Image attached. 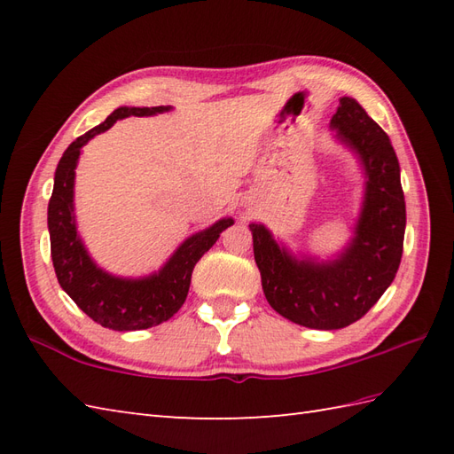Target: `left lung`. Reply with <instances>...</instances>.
I'll list each match as a JSON object with an SVG mask.
<instances>
[{"instance_id":"1","label":"left lung","mask_w":454,"mask_h":454,"mask_svg":"<svg viewBox=\"0 0 454 454\" xmlns=\"http://www.w3.org/2000/svg\"><path fill=\"white\" fill-rule=\"evenodd\" d=\"M330 129L353 152L364 176L353 236L333 257L293 254L265 224L252 222L254 255L267 302L312 330H340L359 320L396 277L406 232L400 163L388 134L353 98H341Z\"/></svg>"}]
</instances>
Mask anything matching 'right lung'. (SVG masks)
<instances>
[{
  "mask_svg": "<svg viewBox=\"0 0 454 454\" xmlns=\"http://www.w3.org/2000/svg\"><path fill=\"white\" fill-rule=\"evenodd\" d=\"M171 109V105L114 109L105 122L67 146L54 173V189L48 202V232L58 283L93 322L114 332L148 330L152 325L168 322L185 302L191 273L199 259L216 244L228 226L234 224V218L230 216L216 220L212 226L189 236L158 271L137 278L105 271L93 262L88 247L83 246L74 212L75 168L82 148L121 119L152 117Z\"/></svg>",
  "mask_w": 454,
  "mask_h": 454,
  "instance_id": "obj_1",
  "label": "right lung"
}]
</instances>
